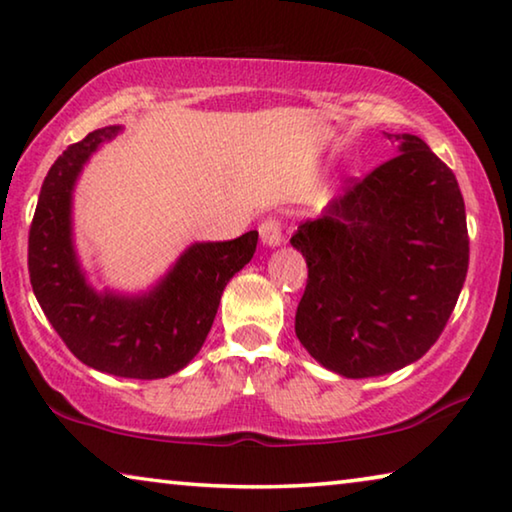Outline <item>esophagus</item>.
I'll return each instance as SVG.
<instances>
[{
    "label": "esophagus",
    "mask_w": 512,
    "mask_h": 512,
    "mask_svg": "<svg viewBox=\"0 0 512 512\" xmlns=\"http://www.w3.org/2000/svg\"><path fill=\"white\" fill-rule=\"evenodd\" d=\"M259 237L266 243V246H280L282 243V223L278 216H269L266 221L259 225Z\"/></svg>",
    "instance_id": "34e87169"
}]
</instances>
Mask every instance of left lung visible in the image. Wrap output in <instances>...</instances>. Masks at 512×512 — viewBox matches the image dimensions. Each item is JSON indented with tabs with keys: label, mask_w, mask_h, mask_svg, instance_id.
Instances as JSON below:
<instances>
[{
	"label": "left lung",
	"mask_w": 512,
	"mask_h": 512,
	"mask_svg": "<svg viewBox=\"0 0 512 512\" xmlns=\"http://www.w3.org/2000/svg\"><path fill=\"white\" fill-rule=\"evenodd\" d=\"M399 154L351 180L291 246L307 262L296 337L316 362L371 378L417 362L465 285L469 237L453 170L415 134H387Z\"/></svg>",
	"instance_id": "left-lung-1"
}]
</instances>
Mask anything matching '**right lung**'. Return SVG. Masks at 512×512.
Returning a JSON list of instances; mask_svg holds the SVG:
<instances>
[{"label":"right lung","instance_id":"obj_1","mask_svg":"<svg viewBox=\"0 0 512 512\" xmlns=\"http://www.w3.org/2000/svg\"><path fill=\"white\" fill-rule=\"evenodd\" d=\"M118 132V125L95 129L54 161L29 230V278L77 360L120 378H166L205 344L225 285L255 255L257 230L232 241L193 243L148 294L95 291L72 246V191L88 157Z\"/></svg>","mask_w":512,"mask_h":512}]
</instances>
